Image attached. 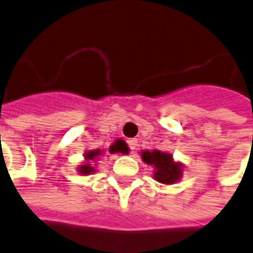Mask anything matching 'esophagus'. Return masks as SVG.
Returning a JSON list of instances; mask_svg holds the SVG:
<instances>
[{"label":"esophagus","instance_id":"1","mask_svg":"<svg viewBox=\"0 0 253 253\" xmlns=\"http://www.w3.org/2000/svg\"><path fill=\"white\" fill-rule=\"evenodd\" d=\"M137 143H138V142H137V139H136V138L128 139V146H129V149H130V150H132V151L136 150Z\"/></svg>","mask_w":253,"mask_h":253}]
</instances>
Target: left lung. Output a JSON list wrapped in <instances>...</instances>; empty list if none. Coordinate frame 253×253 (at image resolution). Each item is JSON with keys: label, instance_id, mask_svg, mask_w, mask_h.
I'll use <instances>...</instances> for the list:
<instances>
[{"label": "left lung", "instance_id": "left-lung-1", "mask_svg": "<svg viewBox=\"0 0 253 253\" xmlns=\"http://www.w3.org/2000/svg\"><path fill=\"white\" fill-rule=\"evenodd\" d=\"M142 161L154 166V179L162 184L176 183L183 175V166L173 162L172 155L163 151H142Z\"/></svg>", "mask_w": 253, "mask_h": 253}]
</instances>
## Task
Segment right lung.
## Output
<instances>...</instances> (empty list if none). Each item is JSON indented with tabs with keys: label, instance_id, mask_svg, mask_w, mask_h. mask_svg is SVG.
Listing matches in <instances>:
<instances>
[{
	"label": "right lung",
	"instance_id": "obj_1",
	"mask_svg": "<svg viewBox=\"0 0 253 253\" xmlns=\"http://www.w3.org/2000/svg\"><path fill=\"white\" fill-rule=\"evenodd\" d=\"M128 151H129L128 146H126V143H125L123 139H119V141H116V142H115L110 149V153H123V154H126ZM102 154H103V151L99 150V149H96V150L87 151V153L84 154L86 163L78 167V172L82 173V175H88V173L95 172V169L91 166V163H92V161H98V158Z\"/></svg>",
	"mask_w": 253,
	"mask_h": 253
}]
</instances>
